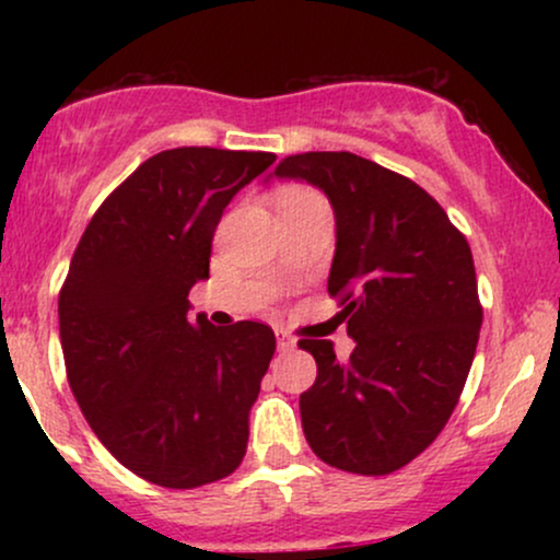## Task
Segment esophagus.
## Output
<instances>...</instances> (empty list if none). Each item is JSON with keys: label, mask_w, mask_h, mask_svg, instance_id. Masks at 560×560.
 I'll return each mask as SVG.
<instances>
[{"label": "esophagus", "mask_w": 560, "mask_h": 560, "mask_svg": "<svg viewBox=\"0 0 560 560\" xmlns=\"http://www.w3.org/2000/svg\"><path fill=\"white\" fill-rule=\"evenodd\" d=\"M276 345H279L281 352H289V350H294V347H298V339H294L292 334H287V331H276Z\"/></svg>", "instance_id": "1"}]
</instances>
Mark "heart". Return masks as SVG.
<instances>
[{
    "label": "heart",
    "mask_w": 560,
    "mask_h": 560,
    "mask_svg": "<svg viewBox=\"0 0 560 560\" xmlns=\"http://www.w3.org/2000/svg\"><path fill=\"white\" fill-rule=\"evenodd\" d=\"M307 199H313V195H307V191H284V195H279V208H289V205H300V202H307Z\"/></svg>",
    "instance_id": "heart-1"
}]
</instances>
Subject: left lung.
<instances>
[{
	"label": "left lung",
	"mask_w": 560,
	"mask_h": 560,
	"mask_svg": "<svg viewBox=\"0 0 560 560\" xmlns=\"http://www.w3.org/2000/svg\"><path fill=\"white\" fill-rule=\"evenodd\" d=\"M276 178L329 197L337 249L329 294L355 350L302 339L318 376L300 395L302 432L324 464L382 477L423 453L458 405L481 329L471 247L419 184L352 152L281 160Z\"/></svg>",
	"instance_id": "8db88e82"
}]
</instances>
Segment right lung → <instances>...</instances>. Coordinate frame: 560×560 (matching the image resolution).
I'll use <instances>...</instances> for the list:
<instances>
[{
  "label": "right lung",
  "mask_w": 560,
  "mask_h": 560,
  "mask_svg": "<svg viewBox=\"0 0 560 560\" xmlns=\"http://www.w3.org/2000/svg\"><path fill=\"white\" fill-rule=\"evenodd\" d=\"M273 160L158 152L102 202L70 260L57 305L70 389L113 458L152 485H210L247 450L276 337L258 320L189 318V289L210 276L226 205Z\"/></svg>",
  "instance_id": "right-lung-1"
}]
</instances>
